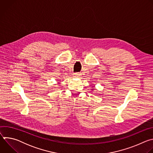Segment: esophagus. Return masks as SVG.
<instances>
[{
	"label": "esophagus",
	"instance_id": "esophagus-1",
	"mask_svg": "<svg viewBox=\"0 0 153 153\" xmlns=\"http://www.w3.org/2000/svg\"><path fill=\"white\" fill-rule=\"evenodd\" d=\"M79 73H75V74H74V76L75 77H79Z\"/></svg>",
	"mask_w": 153,
	"mask_h": 153
}]
</instances>
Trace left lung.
I'll return each instance as SVG.
<instances>
[{
    "label": "left lung",
    "instance_id": "left-lung-1",
    "mask_svg": "<svg viewBox=\"0 0 153 153\" xmlns=\"http://www.w3.org/2000/svg\"><path fill=\"white\" fill-rule=\"evenodd\" d=\"M91 90H92V91H93V90H94V87H93V88H92V89H91Z\"/></svg>",
    "mask_w": 153,
    "mask_h": 153
}]
</instances>
